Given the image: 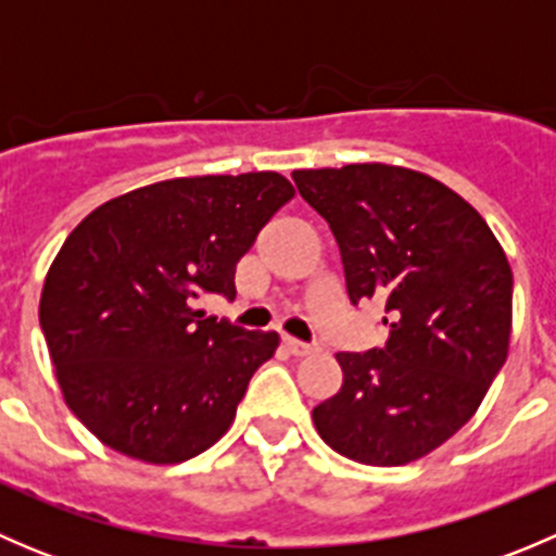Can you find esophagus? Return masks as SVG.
Returning <instances> with one entry per match:
<instances>
[{
    "label": "esophagus",
    "mask_w": 556,
    "mask_h": 556,
    "mask_svg": "<svg viewBox=\"0 0 556 556\" xmlns=\"http://www.w3.org/2000/svg\"><path fill=\"white\" fill-rule=\"evenodd\" d=\"M285 346H288L295 357H306V355H314V352H317V344H306V341L293 339V336H285Z\"/></svg>",
    "instance_id": "1"
}]
</instances>
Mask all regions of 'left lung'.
Masks as SVG:
<instances>
[{"label": "left lung", "mask_w": 556, "mask_h": 556, "mask_svg": "<svg viewBox=\"0 0 556 556\" xmlns=\"http://www.w3.org/2000/svg\"><path fill=\"white\" fill-rule=\"evenodd\" d=\"M293 179L339 242L350 301H384L390 328L382 350L336 355L344 384L314 406V428L355 463H414L473 417L506 363V252L463 195L422 172L350 164Z\"/></svg>", "instance_id": "8db88e82"}]
</instances>
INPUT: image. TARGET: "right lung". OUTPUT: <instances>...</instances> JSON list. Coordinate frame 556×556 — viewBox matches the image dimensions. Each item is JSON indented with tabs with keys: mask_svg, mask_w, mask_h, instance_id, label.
I'll use <instances>...</instances> for the list:
<instances>
[{
	"mask_svg": "<svg viewBox=\"0 0 556 556\" xmlns=\"http://www.w3.org/2000/svg\"><path fill=\"white\" fill-rule=\"evenodd\" d=\"M293 195L277 172L164 179L97 206L66 237L39 325L66 406L102 444L174 465L226 435L279 336L190 301L237 295L239 257Z\"/></svg>",
	"mask_w": 556,
	"mask_h": 556,
	"instance_id": "obj_1",
	"label": "right lung"
}]
</instances>
